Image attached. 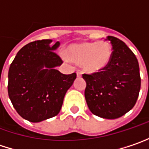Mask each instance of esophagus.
Masks as SVG:
<instances>
[{
  "label": "esophagus",
  "mask_w": 149,
  "mask_h": 149,
  "mask_svg": "<svg viewBox=\"0 0 149 149\" xmlns=\"http://www.w3.org/2000/svg\"><path fill=\"white\" fill-rule=\"evenodd\" d=\"M77 77H81V76H82V72H81V71H77Z\"/></svg>",
  "instance_id": "34e87169"
}]
</instances>
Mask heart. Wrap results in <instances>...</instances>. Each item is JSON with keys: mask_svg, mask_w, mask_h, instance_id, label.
Returning a JSON list of instances; mask_svg holds the SVG:
<instances>
[{"mask_svg": "<svg viewBox=\"0 0 149 149\" xmlns=\"http://www.w3.org/2000/svg\"><path fill=\"white\" fill-rule=\"evenodd\" d=\"M67 56L76 62H82L86 72H97L109 64L112 48L106 41L82 43L70 46L67 49Z\"/></svg>", "mask_w": 149, "mask_h": 149, "instance_id": "b5f03b06", "label": "heart"}]
</instances>
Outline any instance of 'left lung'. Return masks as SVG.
<instances>
[{"label": "left lung", "mask_w": 149, "mask_h": 149, "mask_svg": "<svg viewBox=\"0 0 149 149\" xmlns=\"http://www.w3.org/2000/svg\"><path fill=\"white\" fill-rule=\"evenodd\" d=\"M112 45L110 62L104 70L83 74L85 99L93 115L116 119L133 108L139 95L141 77L134 53L120 40L108 36Z\"/></svg>", "instance_id": "left-lung-1"}]
</instances>
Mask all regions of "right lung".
<instances>
[{
  "label": "right lung",
  "mask_w": 149,
  "mask_h": 149,
  "mask_svg": "<svg viewBox=\"0 0 149 149\" xmlns=\"http://www.w3.org/2000/svg\"><path fill=\"white\" fill-rule=\"evenodd\" d=\"M51 40H35L17 54L8 72V95L17 112L31 122L58 115L64 96L77 77L63 74L56 67L63 61L50 46ZM46 68V69H45Z\"/></svg>",
  "instance_id": "1"
}]
</instances>
